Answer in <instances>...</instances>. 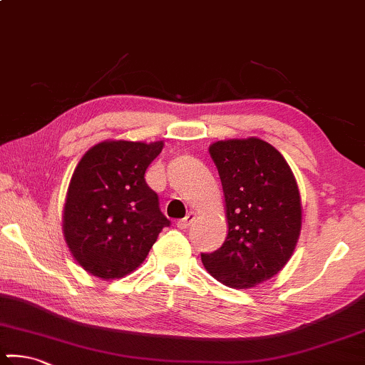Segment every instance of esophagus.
Listing matches in <instances>:
<instances>
[{"label": "esophagus", "instance_id": "obj_1", "mask_svg": "<svg viewBox=\"0 0 365 365\" xmlns=\"http://www.w3.org/2000/svg\"><path fill=\"white\" fill-rule=\"evenodd\" d=\"M194 219H195V214H194L192 210H191V212H187L186 217L181 219V220H178V224H176V225L179 227V229H187V227L191 225L192 222H194Z\"/></svg>", "mask_w": 365, "mask_h": 365}]
</instances>
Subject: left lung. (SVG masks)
<instances>
[{"label": "left lung", "instance_id": "left-lung-1", "mask_svg": "<svg viewBox=\"0 0 365 365\" xmlns=\"http://www.w3.org/2000/svg\"><path fill=\"white\" fill-rule=\"evenodd\" d=\"M209 153L224 189L229 234L219 250L200 258L225 287H255L282 270L297 247V179L282 153L260 138L215 141Z\"/></svg>", "mask_w": 365, "mask_h": 365}]
</instances>
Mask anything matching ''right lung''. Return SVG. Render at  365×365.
<instances>
[{
  "instance_id": "right-lung-1",
  "label": "right lung",
  "mask_w": 365,
  "mask_h": 365,
  "mask_svg": "<svg viewBox=\"0 0 365 365\" xmlns=\"http://www.w3.org/2000/svg\"><path fill=\"white\" fill-rule=\"evenodd\" d=\"M163 141L107 140L78 161L62 214L66 244L83 270L103 279L136 270L163 227L158 194L145 181Z\"/></svg>"
}]
</instances>
